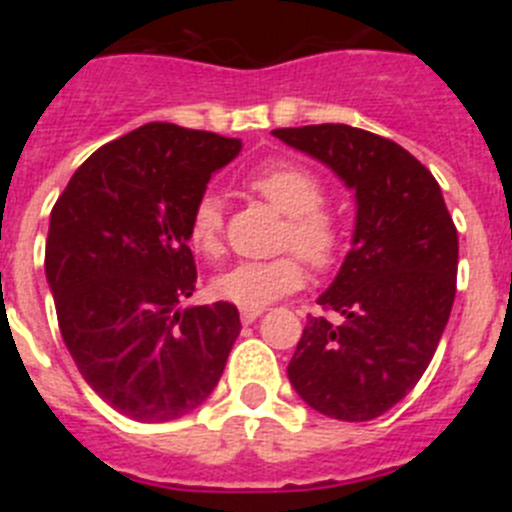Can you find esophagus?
Segmentation results:
<instances>
[{
	"mask_svg": "<svg viewBox=\"0 0 512 512\" xmlns=\"http://www.w3.org/2000/svg\"><path fill=\"white\" fill-rule=\"evenodd\" d=\"M261 315H264V307H243L241 310L243 323H253V320L261 318Z\"/></svg>",
	"mask_w": 512,
	"mask_h": 512,
	"instance_id": "1",
	"label": "esophagus"
}]
</instances>
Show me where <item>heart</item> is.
<instances>
[{
	"mask_svg": "<svg viewBox=\"0 0 512 512\" xmlns=\"http://www.w3.org/2000/svg\"><path fill=\"white\" fill-rule=\"evenodd\" d=\"M246 187L289 215L284 243L301 253L289 251L264 261H238L212 279V292L238 307H266L305 284L307 266L302 255L320 269L333 264L341 253L343 230L336 215L320 207L325 192L318 176L295 161H271L259 166L248 174ZM187 238L194 251L207 259L223 253L220 194L207 192L197 200L189 217Z\"/></svg>",
	"mask_w": 512,
	"mask_h": 512,
	"instance_id": "obj_1",
	"label": "heart"
}]
</instances>
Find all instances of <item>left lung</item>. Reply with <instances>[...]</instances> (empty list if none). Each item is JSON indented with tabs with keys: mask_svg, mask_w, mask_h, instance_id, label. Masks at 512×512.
I'll return each mask as SVG.
<instances>
[{
	"mask_svg": "<svg viewBox=\"0 0 512 512\" xmlns=\"http://www.w3.org/2000/svg\"><path fill=\"white\" fill-rule=\"evenodd\" d=\"M328 166L354 192L351 251L307 318L287 377L312 410L379 418L431 364L456 295L459 238L433 174L395 140L351 125L271 130Z\"/></svg>",
	"mask_w": 512,
	"mask_h": 512,
	"instance_id": "left-lung-1",
	"label": "left lung"
}]
</instances>
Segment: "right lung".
Instances as JSON below:
<instances>
[{
	"instance_id": "1",
	"label": "right lung",
	"mask_w": 512,
	"mask_h": 512,
	"mask_svg": "<svg viewBox=\"0 0 512 512\" xmlns=\"http://www.w3.org/2000/svg\"><path fill=\"white\" fill-rule=\"evenodd\" d=\"M238 138L148 122L94 151L51 212L45 279L81 377L110 408L166 423L220 382L241 318L184 307L197 284L189 217Z\"/></svg>"
}]
</instances>
